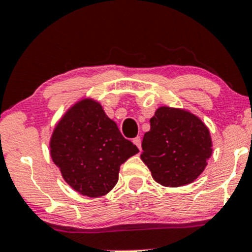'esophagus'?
I'll return each instance as SVG.
<instances>
[{"instance_id": "esophagus-1", "label": "esophagus", "mask_w": 252, "mask_h": 252, "mask_svg": "<svg viewBox=\"0 0 252 252\" xmlns=\"http://www.w3.org/2000/svg\"><path fill=\"white\" fill-rule=\"evenodd\" d=\"M132 142L135 143L136 146H137L138 150H141V137H135V138H133V140H132Z\"/></svg>"}]
</instances>
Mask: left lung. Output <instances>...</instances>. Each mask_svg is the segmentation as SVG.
<instances>
[{
  "label": "left lung",
  "mask_w": 252,
  "mask_h": 252,
  "mask_svg": "<svg viewBox=\"0 0 252 252\" xmlns=\"http://www.w3.org/2000/svg\"><path fill=\"white\" fill-rule=\"evenodd\" d=\"M150 122L141 159L153 179L164 187H182L195 181L213 152L204 122L186 110L168 106L157 109Z\"/></svg>",
  "instance_id": "1"
}]
</instances>
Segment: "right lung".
I'll return each instance as SVG.
<instances>
[{"instance_id":"obj_1","label":"right lung","mask_w":252,"mask_h":252,"mask_svg":"<svg viewBox=\"0 0 252 252\" xmlns=\"http://www.w3.org/2000/svg\"><path fill=\"white\" fill-rule=\"evenodd\" d=\"M137 152L92 99L70 107L50 138V156L64 181L90 198L109 193L119 181L120 166Z\"/></svg>"}]
</instances>
